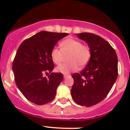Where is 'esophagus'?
<instances>
[{"instance_id":"obj_1","label":"esophagus","mask_w":130,"mask_h":130,"mask_svg":"<svg viewBox=\"0 0 130 130\" xmlns=\"http://www.w3.org/2000/svg\"><path fill=\"white\" fill-rule=\"evenodd\" d=\"M68 76H70L69 75H67V74H64V75H63L64 78H67V77H68Z\"/></svg>"}]
</instances>
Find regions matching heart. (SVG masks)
<instances>
[{"label": "heart", "instance_id": "b5f03b06", "mask_svg": "<svg viewBox=\"0 0 130 130\" xmlns=\"http://www.w3.org/2000/svg\"><path fill=\"white\" fill-rule=\"evenodd\" d=\"M61 50L54 47L51 52V57L53 62L59 65L63 60V54H68L67 63L61 64L56 68L57 72L68 74L76 71L78 68L86 67L89 63L91 57L90 47L84 45L79 40L68 38L60 43Z\"/></svg>", "mask_w": 130, "mask_h": 130}]
</instances>
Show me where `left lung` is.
Instances as JSON below:
<instances>
[{"instance_id": "1", "label": "left lung", "mask_w": 130, "mask_h": 130, "mask_svg": "<svg viewBox=\"0 0 130 130\" xmlns=\"http://www.w3.org/2000/svg\"><path fill=\"white\" fill-rule=\"evenodd\" d=\"M77 37L87 43L91 57L80 73L71 76L74 84L71 93L77 104L90 107L106 98L117 79V56L111 44L98 35L84 32Z\"/></svg>"}]
</instances>
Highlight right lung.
Here are the masks:
<instances>
[{"label": "right lung", "instance_id": "right-lung-1", "mask_svg": "<svg viewBox=\"0 0 130 130\" xmlns=\"http://www.w3.org/2000/svg\"><path fill=\"white\" fill-rule=\"evenodd\" d=\"M69 34L41 31L22 42L13 62L14 80L28 100L38 104L48 103L54 98L57 88L63 79L61 73L44 74L54 68L51 52L58 41Z\"/></svg>", "mask_w": 130, "mask_h": 130}]
</instances>
